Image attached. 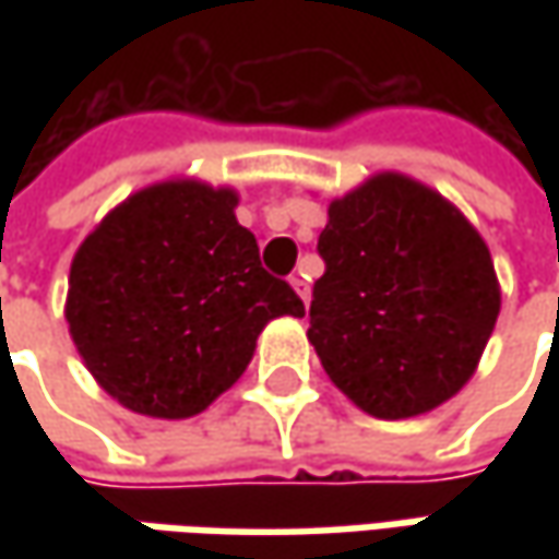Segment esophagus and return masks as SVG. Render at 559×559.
Returning a JSON list of instances; mask_svg holds the SVG:
<instances>
[{
	"mask_svg": "<svg viewBox=\"0 0 559 559\" xmlns=\"http://www.w3.org/2000/svg\"><path fill=\"white\" fill-rule=\"evenodd\" d=\"M289 283H292V289L301 295V301L308 305V301H311V286H308V276H305V270H295V273L289 276Z\"/></svg>",
	"mask_w": 559,
	"mask_h": 559,
	"instance_id": "1",
	"label": "esophagus"
}]
</instances>
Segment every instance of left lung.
Instances as JSON below:
<instances>
[{
	"instance_id": "8db88e82",
	"label": "left lung",
	"mask_w": 559,
	"mask_h": 559,
	"mask_svg": "<svg viewBox=\"0 0 559 559\" xmlns=\"http://www.w3.org/2000/svg\"><path fill=\"white\" fill-rule=\"evenodd\" d=\"M317 251L308 338L335 385L379 419L457 395L501 311L491 254L461 211L379 174L330 204Z\"/></svg>"
}]
</instances>
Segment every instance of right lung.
Wrapping results in <instances>:
<instances>
[{
	"label": "right lung",
	"mask_w": 559,
	"mask_h": 559,
	"mask_svg": "<svg viewBox=\"0 0 559 559\" xmlns=\"http://www.w3.org/2000/svg\"><path fill=\"white\" fill-rule=\"evenodd\" d=\"M236 192L195 180L130 195L76 248L68 326L96 382L145 417L204 411L246 373L273 317H305L261 267Z\"/></svg>",
	"instance_id": "right-lung-1"
}]
</instances>
